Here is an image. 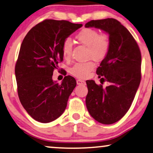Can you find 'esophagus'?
<instances>
[{"label":"esophagus","mask_w":153,"mask_h":153,"mask_svg":"<svg viewBox=\"0 0 153 153\" xmlns=\"http://www.w3.org/2000/svg\"><path fill=\"white\" fill-rule=\"evenodd\" d=\"M76 83L77 85H85V82L84 81L81 80V79H78V80L76 81Z\"/></svg>","instance_id":"esophagus-1"}]
</instances>
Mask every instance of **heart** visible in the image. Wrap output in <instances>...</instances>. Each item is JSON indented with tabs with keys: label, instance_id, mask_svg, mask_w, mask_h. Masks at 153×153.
<instances>
[{
	"label": "heart",
	"instance_id": "heart-1",
	"mask_svg": "<svg viewBox=\"0 0 153 153\" xmlns=\"http://www.w3.org/2000/svg\"><path fill=\"white\" fill-rule=\"evenodd\" d=\"M79 42L88 47L87 57L95 61H101L107 56L111 47L109 37L107 34H100L95 29L86 28L79 31L76 35ZM72 51V41L66 38L62 45V53L65 59H69ZM95 68L92 61L76 62L70 68V72L78 78H85Z\"/></svg>",
	"mask_w": 153,
	"mask_h": 153
}]
</instances>
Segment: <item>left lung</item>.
Wrapping results in <instances>:
<instances>
[{
	"instance_id": "8db88e82",
	"label": "left lung",
	"mask_w": 153,
	"mask_h": 153,
	"mask_svg": "<svg viewBox=\"0 0 153 153\" xmlns=\"http://www.w3.org/2000/svg\"><path fill=\"white\" fill-rule=\"evenodd\" d=\"M85 27L101 29L109 37V51L96 73L101 83L106 81L110 85L104 88L93 80L86 81L88 92L85 104L95 120L104 125L113 124L128 111L139 86L141 51L129 31L115 19L92 20Z\"/></svg>"
}]
</instances>
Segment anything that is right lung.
Instances as JSON below:
<instances>
[{
  "label": "right lung",
  "instance_id": "1",
  "mask_svg": "<svg viewBox=\"0 0 153 153\" xmlns=\"http://www.w3.org/2000/svg\"><path fill=\"white\" fill-rule=\"evenodd\" d=\"M82 26L46 19L33 27L22 42L15 65L18 95L25 110L38 122L53 121L65 110L76 80L66 76L59 84L52 75L63 60V41Z\"/></svg>",
  "mask_w": 153,
  "mask_h": 153
}]
</instances>
